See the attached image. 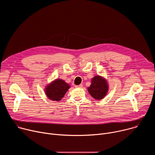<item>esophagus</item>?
I'll list each match as a JSON object with an SVG mask.
<instances>
[{"label":"esophagus","instance_id":"34e87169","mask_svg":"<svg viewBox=\"0 0 155 155\" xmlns=\"http://www.w3.org/2000/svg\"><path fill=\"white\" fill-rule=\"evenodd\" d=\"M75 87H83V84H79V85H75Z\"/></svg>","mask_w":155,"mask_h":155}]
</instances>
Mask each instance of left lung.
<instances>
[{
  "label": "left lung",
  "instance_id": "left-lung-1",
  "mask_svg": "<svg viewBox=\"0 0 155 155\" xmlns=\"http://www.w3.org/2000/svg\"><path fill=\"white\" fill-rule=\"evenodd\" d=\"M108 84L105 79L97 75L91 80V84L87 90L91 96L96 100L103 99L108 91Z\"/></svg>",
  "mask_w": 155,
  "mask_h": 155
}]
</instances>
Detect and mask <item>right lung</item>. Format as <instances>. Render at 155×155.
Segmentation results:
<instances>
[{
    "instance_id": "obj_1",
    "label": "right lung",
    "mask_w": 155,
    "mask_h": 155,
    "mask_svg": "<svg viewBox=\"0 0 155 155\" xmlns=\"http://www.w3.org/2000/svg\"><path fill=\"white\" fill-rule=\"evenodd\" d=\"M69 87V84L64 80L56 79L45 88L46 95L50 100L59 101L64 96Z\"/></svg>"
}]
</instances>
